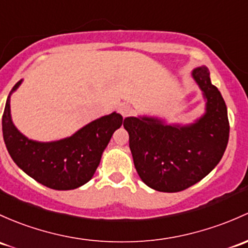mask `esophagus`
<instances>
[{
	"label": "esophagus",
	"mask_w": 248,
	"mask_h": 248,
	"mask_svg": "<svg viewBox=\"0 0 248 248\" xmlns=\"http://www.w3.org/2000/svg\"><path fill=\"white\" fill-rule=\"evenodd\" d=\"M119 111L122 116L127 117V116H131L133 114V108L131 106H128V104H124V106L120 107Z\"/></svg>",
	"instance_id": "34e87169"
}]
</instances>
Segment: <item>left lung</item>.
Segmentation results:
<instances>
[{
	"label": "left lung",
	"mask_w": 248,
	"mask_h": 248,
	"mask_svg": "<svg viewBox=\"0 0 248 248\" xmlns=\"http://www.w3.org/2000/svg\"><path fill=\"white\" fill-rule=\"evenodd\" d=\"M191 77L202 91L204 114L191 124H169L158 116H129L124 127L138 174L147 186L178 192L194 186L214 170L229 138L227 107L210 80L204 65Z\"/></svg>",
	"instance_id": "left-lung-1"
}]
</instances>
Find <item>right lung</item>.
<instances>
[{
	"mask_svg": "<svg viewBox=\"0 0 248 248\" xmlns=\"http://www.w3.org/2000/svg\"><path fill=\"white\" fill-rule=\"evenodd\" d=\"M21 83L22 79L8 95L2 116L4 144L10 157L25 173L51 189L72 190L84 186L100 165L111 135L121 127L122 116L113 111L56 141L28 139L13 124L10 114V97Z\"/></svg>",
	"mask_w": 248,
	"mask_h": 248,
	"instance_id": "add662e5",
	"label": "right lung"
}]
</instances>
